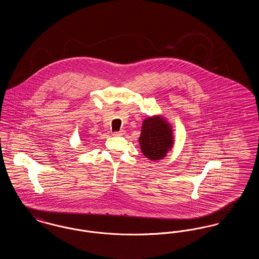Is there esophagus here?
I'll return each instance as SVG.
<instances>
[{
    "instance_id": "obj_1",
    "label": "esophagus",
    "mask_w": 259,
    "mask_h": 259,
    "mask_svg": "<svg viewBox=\"0 0 259 259\" xmlns=\"http://www.w3.org/2000/svg\"><path fill=\"white\" fill-rule=\"evenodd\" d=\"M125 134V131L121 130V131H117V132H113L112 136H115V137H118V136H122Z\"/></svg>"
}]
</instances>
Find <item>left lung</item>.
Segmentation results:
<instances>
[{"mask_svg": "<svg viewBox=\"0 0 259 259\" xmlns=\"http://www.w3.org/2000/svg\"><path fill=\"white\" fill-rule=\"evenodd\" d=\"M139 143L142 152L149 160H161L174 145L171 124L160 115L148 117L143 122Z\"/></svg>", "mask_w": 259, "mask_h": 259, "instance_id": "left-lung-1", "label": "left lung"}]
</instances>
